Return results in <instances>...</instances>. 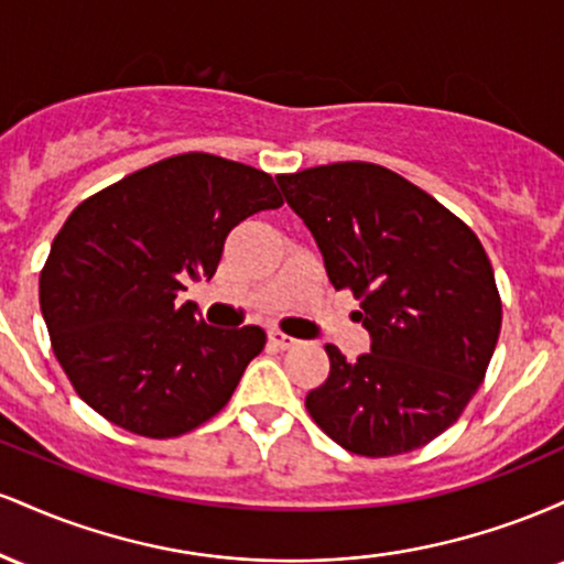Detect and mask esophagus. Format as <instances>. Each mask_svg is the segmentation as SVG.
Wrapping results in <instances>:
<instances>
[{"label":"esophagus","mask_w":564,"mask_h":564,"mask_svg":"<svg viewBox=\"0 0 564 564\" xmlns=\"http://www.w3.org/2000/svg\"><path fill=\"white\" fill-rule=\"evenodd\" d=\"M270 345L278 347V349H289L296 345L294 336H286L283 332H270Z\"/></svg>","instance_id":"1"}]
</instances>
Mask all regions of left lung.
Masks as SVG:
<instances>
[{
    "instance_id": "left-lung-1",
    "label": "left lung",
    "mask_w": 564,
    "mask_h": 564,
    "mask_svg": "<svg viewBox=\"0 0 564 564\" xmlns=\"http://www.w3.org/2000/svg\"><path fill=\"white\" fill-rule=\"evenodd\" d=\"M318 241L334 289L352 291L371 352L304 400L313 422L355 456L416 451L458 422L501 334V296L480 238L398 172L339 161L278 174Z\"/></svg>"
}]
</instances>
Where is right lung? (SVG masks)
<instances>
[{"label": "right lung", "mask_w": 564, "mask_h": 564, "mask_svg": "<svg viewBox=\"0 0 564 564\" xmlns=\"http://www.w3.org/2000/svg\"><path fill=\"white\" fill-rule=\"evenodd\" d=\"M283 206L268 172L180 153L84 198L55 236L39 304L76 394L151 440L217 416L264 349L260 326H206L185 283L215 275L228 232Z\"/></svg>", "instance_id": "add662e5"}]
</instances>
